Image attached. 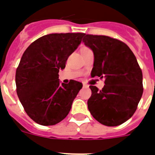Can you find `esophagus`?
Here are the masks:
<instances>
[{"instance_id": "1", "label": "esophagus", "mask_w": 155, "mask_h": 155, "mask_svg": "<svg viewBox=\"0 0 155 155\" xmlns=\"http://www.w3.org/2000/svg\"><path fill=\"white\" fill-rule=\"evenodd\" d=\"M83 86H84V88H87V87H88V85H87V84H83Z\"/></svg>"}]
</instances>
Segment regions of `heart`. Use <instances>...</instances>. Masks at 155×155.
I'll return each instance as SVG.
<instances>
[{"label": "heart", "instance_id": "b5f03b06", "mask_svg": "<svg viewBox=\"0 0 155 155\" xmlns=\"http://www.w3.org/2000/svg\"><path fill=\"white\" fill-rule=\"evenodd\" d=\"M83 49H87V48H83Z\"/></svg>", "mask_w": 155, "mask_h": 155}]
</instances>
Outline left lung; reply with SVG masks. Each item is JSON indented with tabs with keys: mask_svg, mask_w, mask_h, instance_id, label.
Returning a JSON list of instances; mask_svg holds the SVG:
<instances>
[{
	"mask_svg": "<svg viewBox=\"0 0 155 155\" xmlns=\"http://www.w3.org/2000/svg\"><path fill=\"white\" fill-rule=\"evenodd\" d=\"M83 42L94 55L91 76L105 79L101 90L89 86L88 110L101 124H122L135 113L143 93L142 71L135 55L126 44L106 35H84Z\"/></svg>",
	"mask_w": 155,
	"mask_h": 155,
	"instance_id": "left-lung-1",
	"label": "left lung"
}]
</instances>
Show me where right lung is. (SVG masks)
<instances>
[{
  "mask_svg": "<svg viewBox=\"0 0 155 155\" xmlns=\"http://www.w3.org/2000/svg\"><path fill=\"white\" fill-rule=\"evenodd\" d=\"M84 33L44 35L28 46L16 70L17 94L26 113L44 126L57 124L67 117L82 88V83L60 84L59 70L77 49Z\"/></svg>",
  "mask_w": 155,
  "mask_h": 155,
  "instance_id": "obj_1",
  "label": "right lung"
}]
</instances>
